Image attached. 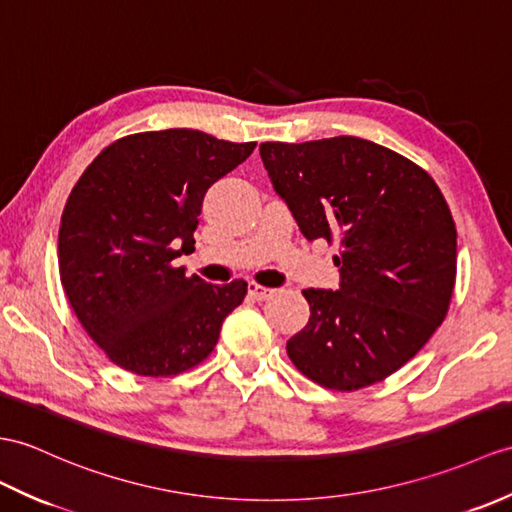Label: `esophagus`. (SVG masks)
I'll return each instance as SVG.
<instances>
[{
    "mask_svg": "<svg viewBox=\"0 0 512 512\" xmlns=\"http://www.w3.org/2000/svg\"><path fill=\"white\" fill-rule=\"evenodd\" d=\"M248 294H251L257 301H266L272 294H275V290L266 288V285H259V283H248Z\"/></svg>",
    "mask_w": 512,
    "mask_h": 512,
    "instance_id": "1",
    "label": "esophagus"
}]
</instances>
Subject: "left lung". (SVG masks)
Returning a JSON list of instances; mask_svg holds the SVG:
<instances>
[{"instance_id":"obj_1","label":"left lung","mask_w":512,"mask_h":512,"mask_svg":"<svg viewBox=\"0 0 512 512\" xmlns=\"http://www.w3.org/2000/svg\"><path fill=\"white\" fill-rule=\"evenodd\" d=\"M307 240L338 244V290H303L310 320L288 340L299 371L360 390L412 360L443 323L456 283V224L434 178L360 137L259 146Z\"/></svg>"}]
</instances>
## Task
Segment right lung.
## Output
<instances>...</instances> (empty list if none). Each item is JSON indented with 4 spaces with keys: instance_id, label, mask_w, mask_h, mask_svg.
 I'll return each instance as SVG.
<instances>
[{
    "instance_id": "right-lung-1",
    "label": "right lung",
    "mask_w": 512,
    "mask_h": 512,
    "mask_svg": "<svg viewBox=\"0 0 512 512\" xmlns=\"http://www.w3.org/2000/svg\"><path fill=\"white\" fill-rule=\"evenodd\" d=\"M255 146L192 128L128 135L71 189L58 231L63 290L91 340L124 371L170 377L198 366L244 301V279L211 285L172 261L194 248L207 189Z\"/></svg>"
}]
</instances>
